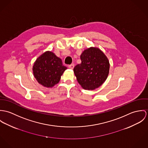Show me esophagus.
I'll list each match as a JSON object with an SVG mask.
<instances>
[{"instance_id": "1", "label": "esophagus", "mask_w": 148, "mask_h": 148, "mask_svg": "<svg viewBox=\"0 0 148 148\" xmlns=\"http://www.w3.org/2000/svg\"><path fill=\"white\" fill-rule=\"evenodd\" d=\"M74 64H71V65H69L68 66V67H69V69H73L74 68Z\"/></svg>"}]
</instances>
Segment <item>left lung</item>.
Listing matches in <instances>:
<instances>
[{"mask_svg":"<svg viewBox=\"0 0 148 148\" xmlns=\"http://www.w3.org/2000/svg\"><path fill=\"white\" fill-rule=\"evenodd\" d=\"M81 63L74 67V72L84 89L94 90L106 80L110 64L105 54L98 48H90L81 55Z\"/></svg>","mask_w":148,"mask_h":148,"instance_id":"8db88e82","label":"left lung"}]
</instances>
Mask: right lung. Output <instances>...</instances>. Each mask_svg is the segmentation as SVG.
I'll return each mask as SVG.
<instances>
[{
  "instance_id": "obj_1",
  "label": "right lung",
  "mask_w": 148,
  "mask_h": 148,
  "mask_svg": "<svg viewBox=\"0 0 148 148\" xmlns=\"http://www.w3.org/2000/svg\"><path fill=\"white\" fill-rule=\"evenodd\" d=\"M61 59L53 52L46 51L35 61L33 66L34 76L37 82L47 87H52L58 83L64 71Z\"/></svg>"
}]
</instances>
